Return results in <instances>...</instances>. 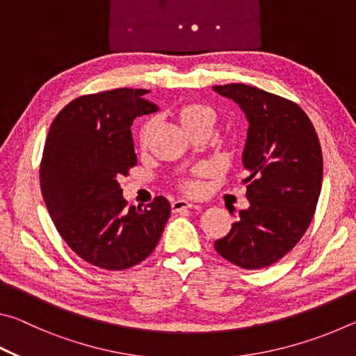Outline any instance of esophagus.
Returning <instances> with one entry per match:
<instances>
[{
	"label": "esophagus",
	"instance_id": "34e87169",
	"mask_svg": "<svg viewBox=\"0 0 356 356\" xmlns=\"http://www.w3.org/2000/svg\"><path fill=\"white\" fill-rule=\"evenodd\" d=\"M171 207H172V212H182V210L193 209V207H197V206H196V204L188 202L185 200H176V201H172Z\"/></svg>",
	"mask_w": 356,
	"mask_h": 356
}]
</instances>
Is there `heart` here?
<instances>
[{
  "label": "heart",
  "mask_w": 356,
  "mask_h": 356,
  "mask_svg": "<svg viewBox=\"0 0 356 356\" xmlns=\"http://www.w3.org/2000/svg\"><path fill=\"white\" fill-rule=\"evenodd\" d=\"M179 119H180V122H182L184 129L188 127V125H191V124H196V122L213 124L215 113L210 110L209 106H206V105L193 104V105H186V106L182 108V110H180ZM149 130H150V124L144 125L143 130H141V135H140L141 144H146L147 143ZM185 186H186V190H190V191H196L197 190V184L196 182H188Z\"/></svg>",
  "instance_id": "b5f03b06"
}]
</instances>
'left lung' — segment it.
I'll return each mask as SVG.
<instances>
[{"mask_svg":"<svg viewBox=\"0 0 356 356\" xmlns=\"http://www.w3.org/2000/svg\"><path fill=\"white\" fill-rule=\"evenodd\" d=\"M213 91L238 104L250 124L243 149L250 207L215 250L240 268H265L284 257L311 225L322 188L321 143L308 114L292 100L243 83Z\"/></svg>","mask_w":356,"mask_h":356,"instance_id":"left-lung-1","label":"left lung"}]
</instances>
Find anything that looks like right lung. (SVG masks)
<instances>
[{
    "label": "right lung",
    "instance_id": "1",
    "mask_svg": "<svg viewBox=\"0 0 356 356\" xmlns=\"http://www.w3.org/2000/svg\"><path fill=\"white\" fill-rule=\"evenodd\" d=\"M146 89L81 95L53 120L40 161V190L59 236L83 261L125 270L155 250L171 215L166 197L127 207L119 179L138 160L131 122L159 106Z\"/></svg>",
    "mask_w": 356,
    "mask_h": 356
}]
</instances>
